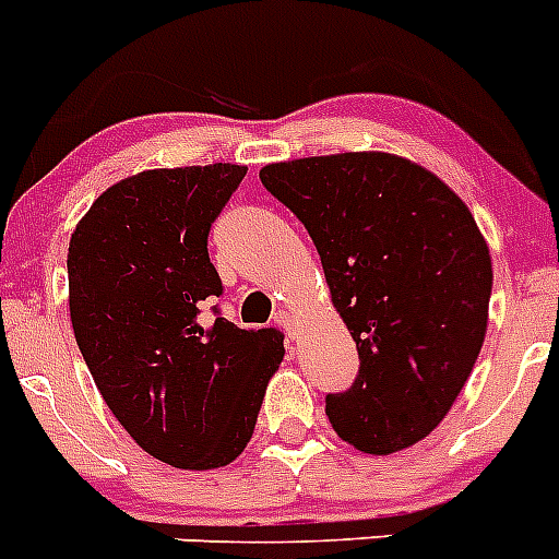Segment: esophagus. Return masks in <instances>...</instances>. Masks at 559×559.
Masks as SVG:
<instances>
[{"label":"esophagus","instance_id":"obj_1","mask_svg":"<svg viewBox=\"0 0 559 559\" xmlns=\"http://www.w3.org/2000/svg\"><path fill=\"white\" fill-rule=\"evenodd\" d=\"M275 322H278V325L289 333V338H297V320L289 314V311H284V309L275 311Z\"/></svg>","mask_w":559,"mask_h":559}]
</instances>
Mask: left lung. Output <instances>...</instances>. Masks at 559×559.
Listing matches in <instances>:
<instances>
[{
    "mask_svg": "<svg viewBox=\"0 0 559 559\" xmlns=\"http://www.w3.org/2000/svg\"><path fill=\"white\" fill-rule=\"evenodd\" d=\"M259 179L314 239L361 358L356 383L325 397L333 430L367 455L414 447L450 414L488 328L491 253L472 212L383 151L275 162Z\"/></svg>",
    "mask_w": 559,
    "mask_h": 559,
    "instance_id": "8db88e82",
    "label": "left lung"
}]
</instances>
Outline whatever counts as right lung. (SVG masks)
Instances as JSON below:
<instances>
[{
    "mask_svg": "<svg viewBox=\"0 0 559 559\" xmlns=\"http://www.w3.org/2000/svg\"><path fill=\"white\" fill-rule=\"evenodd\" d=\"M242 165L143 170L93 201L68 245V306L82 358L123 430L176 468L228 466L253 436L284 358L273 328L242 331L221 311L209 228Z\"/></svg>",
    "mask_w": 559,
    "mask_h": 559,
    "instance_id": "right-lung-1",
    "label": "right lung"
}]
</instances>
